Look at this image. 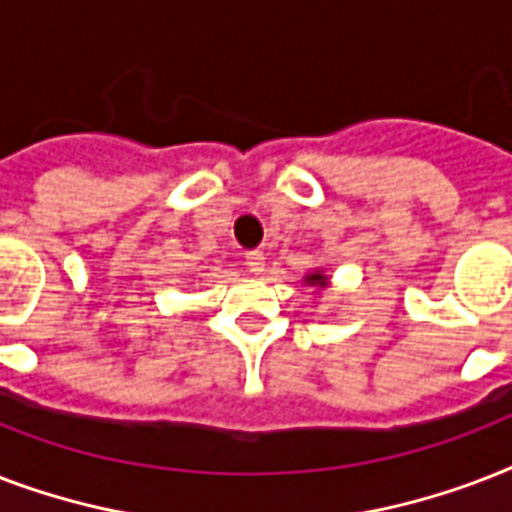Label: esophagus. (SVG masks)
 I'll return each mask as SVG.
<instances>
[{"mask_svg":"<svg viewBox=\"0 0 512 512\" xmlns=\"http://www.w3.org/2000/svg\"><path fill=\"white\" fill-rule=\"evenodd\" d=\"M247 268L255 273V276H260V273L265 271V255H263V252H257V249L247 252Z\"/></svg>","mask_w":512,"mask_h":512,"instance_id":"esophagus-1","label":"esophagus"}]
</instances>
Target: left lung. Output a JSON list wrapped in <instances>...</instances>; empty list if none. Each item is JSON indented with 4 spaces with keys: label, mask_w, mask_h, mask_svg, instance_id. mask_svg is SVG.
Wrapping results in <instances>:
<instances>
[{
    "label": "left lung",
    "mask_w": 512,
    "mask_h": 512,
    "mask_svg": "<svg viewBox=\"0 0 512 512\" xmlns=\"http://www.w3.org/2000/svg\"><path fill=\"white\" fill-rule=\"evenodd\" d=\"M308 284H319V287H327V279H324V276H321V273H313V276H308Z\"/></svg>",
    "instance_id": "8db88e82"
}]
</instances>
